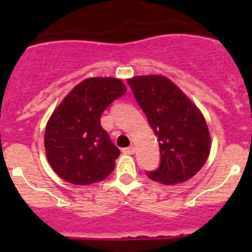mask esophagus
I'll return each mask as SVG.
<instances>
[{
    "instance_id": "1",
    "label": "esophagus",
    "mask_w": 252,
    "mask_h": 252,
    "mask_svg": "<svg viewBox=\"0 0 252 252\" xmlns=\"http://www.w3.org/2000/svg\"><path fill=\"white\" fill-rule=\"evenodd\" d=\"M123 151L126 152V154L133 155L134 152H135V147H134L133 145H131V146H129V147H126V149H123Z\"/></svg>"
}]
</instances>
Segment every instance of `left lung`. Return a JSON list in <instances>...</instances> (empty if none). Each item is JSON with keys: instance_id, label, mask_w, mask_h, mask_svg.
<instances>
[{"instance_id": "left-lung-1", "label": "left lung", "mask_w": 252, "mask_h": 252, "mask_svg": "<svg viewBox=\"0 0 252 252\" xmlns=\"http://www.w3.org/2000/svg\"><path fill=\"white\" fill-rule=\"evenodd\" d=\"M128 84L158 139L161 163L156 171L147 172V177L166 185L194 177L205 164L211 146L201 112L162 75L135 77Z\"/></svg>"}]
</instances>
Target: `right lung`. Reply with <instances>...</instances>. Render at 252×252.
Masks as SVG:
<instances>
[{"label":"right lung","mask_w":252,"mask_h":252,"mask_svg":"<svg viewBox=\"0 0 252 252\" xmlns=\"http://www.w3.org/2000/svg\"><path fill=\"white\" fill-rule=\"evenodd\" d=\"M116 78H89L56 108L45 130L48 163L65 182L89 185L107 178L121 151L101 126V114L126 94Z\"/></svg>","instance_id":"1"}]
</instances>
